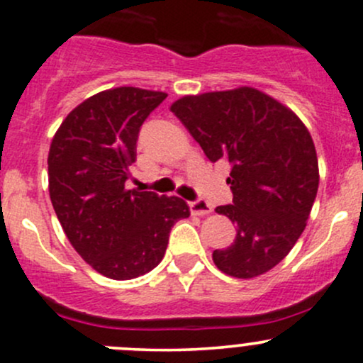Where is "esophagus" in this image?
Returning <instances> with one entry per match:
<instances>
[{
    "mask_svg": "<svg viewBox=\"0 0 363 363\" xmlns=\"http://www.w3.org/2000/svg\"><path fill=\"white\" fill-rule=\"evenodd\" d=\"M189 208H191L193 213H196V216H208V213L212 212V207L208 201L205 200H194L189 203Z\"/></svg>",
    "mask_w": 363,
    "mask_h": 363,
    "instance_id": "esophagus-1",
    "label": "esophagus"
}]
</instances>
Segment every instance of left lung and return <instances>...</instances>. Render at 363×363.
I'll use <instances>...</instances> for the list:
<instances>
[{"label": "left lung", "mask_w": 363, "mask_h": 363, "mask_svg": "<svg viewBox=\"0 0 363 363\" xmlns=\"http://www.w3.org/2000/svg\"><path fill=\"white\" fill-rule=\"evenodd\" d=\"M170 111L212 163L231 165L226 182L233 201L216 212L236 224V238L213 250L216 266L236 278L269 272L299 240L318 191L308 128L291 109L250 86L186 95Z\"/></svg>", "instance_id": "obj_1"}]
</instances>
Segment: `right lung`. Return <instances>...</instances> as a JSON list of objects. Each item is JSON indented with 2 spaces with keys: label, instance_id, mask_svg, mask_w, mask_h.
Returning a JSON list of instances; mask_svg holds the SVG:
<instances>
[{
  "label": "right lung",
  "instance_id": "1",
  "mask_svg": "<svg viewBox=\"0 0 363 363\" xmlns=\"http://www.w3.org/2000/svg\"><path fill=\"white\" fill-rule=\"evenodd\" d=\"M167 94L120 86L67 114L48 152L53 211L74 250L104 277L130 280L160 264L170 230L189 217L177 196L127 189L137 139Z\"/></svg>",
  "mask_w": 363,
  "mask_h": 363
}]
</instances>
